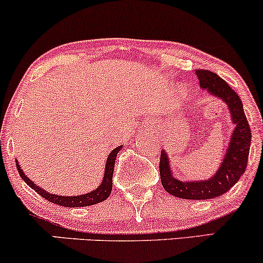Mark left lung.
Returning a JSON list of instances; mask_svg holds the SVG:
<instances>
[{"instance_id":"obj_1","label":"left lung","mask_w":263,"mask_h":263,"mask_svg":"<svg viewBox=\"0 0 263 263\" xmlns=\"http://www.w3.org/2000/svg\"><path fill=\"white\" fill-rule=\"evenodd\" d=\"M199 84L211 96L224 101L229 108L232 125H235L230 142L228 144L222 162L215 174L204 180H182L172 171L171 158L164 149L161 153L159 174L165 192L177 198L205 200L214 199L230 190L240 177L245 173L249 161L250 144H251V129L243 112V105L238 95L225 80L209 70H197Z\"/></svg>"}]
</instances>
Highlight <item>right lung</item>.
Instances as JSON below:
<instances>
[{
  "instance_id": "obj_1",
  "label": "right lung",
  "mask_w": 263,
  "mask_h": 263,
  "mask_svg": "<svg viewBox=\"0 0 263 263\" xmlns=\"http://www.w3.org/2000/svg\"><path fill=\"white\" fill-rule=\"evenodd\" d=\"M123 146H119L116 148L111 151V153L108 155L106 159V164H105V172H104V178H102V182L100 185L96 189L91 190L90 193L81 195H75V197H65V195H57L52 194V193L47 192L41 186H38L37 184H34L29 179L28 177L23 173V171L21 170L20 163L17 162V170L20 172V176L25 182L31 186L32 189H34V192H37L39 195L47 199L50 203H54L60 206H66V208H79V206H89V205H93L101 203V201L106 200L110 195L111 190H112V176H114V168H115V161H116L117 153L121 151Z\"/></svg>"
}]
</instances>
